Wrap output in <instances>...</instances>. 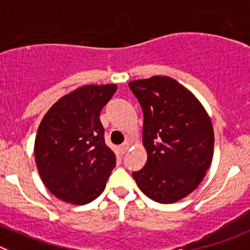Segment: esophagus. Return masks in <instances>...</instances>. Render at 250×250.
<instances>
[{"mask_svg":"<svg viewBox=\"0 0 250 250\" xmlns=\"http://www.w3.org/2000/svg\"><path fill=\"white\" fill-rule=\"evenodd\" d=\"M129 146H130V143H128V142H125V143H123L122 146H120L121 153H122V154L127 153V150H128V149H129Z\"/></svg>","mask_w":250,"mask_h":250,"instance_id":"1","label":"esophagus"}]
</instances>
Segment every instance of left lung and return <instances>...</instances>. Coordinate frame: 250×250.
Instances as JSON below:
<instances>
[{
    "label": "left lung",
    "instance_id": "1",
    "mask_svg": "<svg viewBox=\"0 0 250 250\" xmlns=\"http://www.w3.org/2000/svg\"><path fill=\"white\" fill-rule=\"evenodd\" d=\"M128 86L143 111L148 153L146 165L133 178L154 201H179L199 186L211 165V120L199 100L174 79L153 76Z\"/></svg>",
    "mask_w": 250,
    "mask_h": 250
}]
</instances>
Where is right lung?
Masks as SVG:
<instances>
[{
    "mask_svg": "<svg viewBox=\"0 0 250 250\" xmlns=\"http://www.w3.org/2000/svg\"><path fill=\"white\" fill-rule=\"evenodd\" d=\"M116 90V85L79 87L42 120L34 157L42 181L58 199L85 205L104 192L116 157L104 143L100 113Z\"/></svg>",
    "mask_w": 250,
    "mask_h": 250,
    "instance_id": "right-lung-1",
    "label": "right lung"
}]
</instances>
